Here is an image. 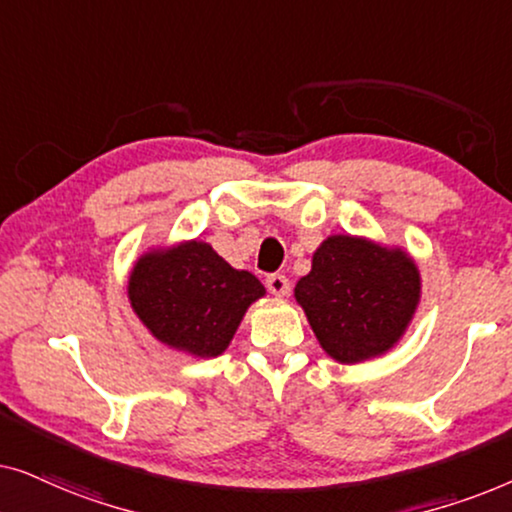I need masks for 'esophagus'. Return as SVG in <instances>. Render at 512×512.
Masks as SVG:
<instances>
[{"label": "esophagus", "mask_w": 512, "mask_h": 512, "mask_svg": "<svg viewBox=\"0 0 512 512\" xmlns=\"http://www.w3.org/2000/svg\"><path fill=\"white\" fill-rule=\"evenodd\" d=\"M265 284H268L270 293H275V296H286L289 293V279H286L284 275H279V272H275V275H270L268 279H265Z\"/></svg>", "instance_id": "1"}]
</instances>
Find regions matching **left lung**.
<instances>
[{
    "label": "left lung",
    "instance_id": "left-lung-1",
    "mask_svg": "<svg viewBox=\"0 0 512 512\" xmlns=\"http://www.w3.org/2000/svg\"><path fill=\"white\" fill-rule=\"evenodd\" d=\"M296 300L326 354L359 363L403 335L419 300V272L403 251L333 235L314 251Z\"/></svg>",
    "mask_w": 512,
    "mask_h": 512
}]
</instances>
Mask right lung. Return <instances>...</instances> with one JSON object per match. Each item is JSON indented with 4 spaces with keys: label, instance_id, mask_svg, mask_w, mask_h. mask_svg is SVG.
I'll return each mask as SVG.
<instances>
[{
    "label": "right lung",
    "instance_id": "add662e5",
    "mask_svg": "<svg viewBox=\"0 0 512 512\" xmlns=\"http://www.w3.org/2000/svg\"><path fill=\"white\" fill-rule=\"evenodd\" d=\"M130 303L165 345L195 356H219L247 307L265 289L251 272L235 270L205 242L146 254L130 275Z\"/></svg>",
    "mask_w": 512,
    "mask_h": 512
}]
</instances>
